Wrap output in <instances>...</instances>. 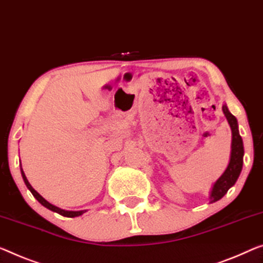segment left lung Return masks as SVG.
<instances>
[{"label": "left lung", "instance_id": "8db88e82", "mask_svg": "<svg viewBox=\"0 0 263 263\" xmlns=\"http://www.w3.org/2000/svg\"><path fill=\"white\" fill-rule=\"evenodd\" d=\"M223 114L232 129V152H230V160L228 167L224 173L219 177V180L214 183L211 195H209V203L219 201L222 199L230 187H233L239 179L240 173L242 171V164H243V142H242V137L239 133V126H237V120L232 112L228 110L226 104L222 107Z\"/></svg>", "mask_w": 263, "mask_h": 263}]
</instances>
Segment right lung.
<instances>
[{"mask_svg": "<svg viewBox=\"0 0 263 263\" xmlns=\"http://www.w3.org/2000/svg\"><path fill=\"white\" fill-rule=\"evenodd\" d=\"M21 174H22V177H23V181H24V183H26L27 188L29 189V191L31 192V194H33L35 199L37 200V201L40 202V203H41L42 205H44V207L49 209V211H51V212H55V213H59V214H61L62 216H67V217H75V216H80V215H82V214L84 213V211H79V212H72V211H64V209H61V208L56 207V205H54V204L49 203V202H48L47 200H44L43 197H42L41 195H40V194H39L37 192H36L33 187H31V184L29 183V181L27 180L26 175H24V172H23V169H22V168H21Z\"/></svg>", "mask_w": 263, "mask_h": 263, "instance_id": "right-lung-1", "label": "right lung"}]
</instances>
